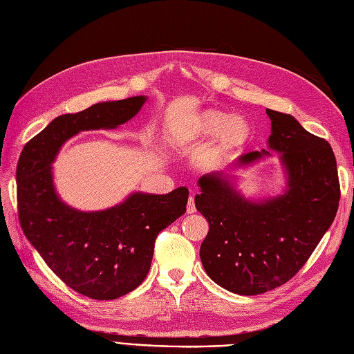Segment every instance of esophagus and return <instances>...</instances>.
I'll use <instances>...</instances> for the list:
<instances>
[{
    "mask_svg": "<svg viewBox=\"0 0 354 354\" xmlns=\"http://www.w3.org/2000/svg\"><path fill=\"white\" fill-rule=\"evenodd\" d=\"M186 211H187L189 214H194V212H196V207H195V199H194V196H190V198L187 199V208H186Z\"/></svg>",
    "mask_w": 354,
    "mask_h": 354,
    "instance_id": "obj_1",
    "label": "esophagus"
}]
</instances>
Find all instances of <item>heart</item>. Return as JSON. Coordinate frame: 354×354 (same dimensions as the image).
<instances>
[{
    "mask_svg": "<svg viewBox=\"0 0 354 354\" xmlns=\"http://www.w3.org/2000/svg\"><path fill=\"white\" fill-rule=\"evenodd\" d=\"M252 133V124L245 116L229 115L220 109H205L174 127L169 133V142L174 147L183 149L212 137L208 153L212 159H220L248 145Z\"/></svg>",
    "mask_w": 354,
    "mask_h": 354,
    "instance_id": "b5f03b06",
    "label": "heart"
}]
</instances>
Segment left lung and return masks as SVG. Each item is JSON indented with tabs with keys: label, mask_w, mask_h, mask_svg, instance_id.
I'll use <instances>...</instances> for the list:
<instances>
[{
	"label": "left lung",
	"mask_w": 354,
	"mask_h": 354,
	"mask_svg": "<svg viewBox=\"0 0 354 354\" xmlns=\"http://www.w3.org/2000/svg\"><path fill=\"white\" fill-rule=\"evenodd\" d=\"M272 121L269 147L282 153L288 174L283 195L252 202L221 174L199 178L196 209L209 224L201 260L211 279L239 295H259L301 270L335 218L339 181L330 145L294 116L266 111ZM269 155L248 152L236 165Z\"/></svg>",
	"instance_id": "8db88e82"
}]
</instances>
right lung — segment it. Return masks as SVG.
Segmentation results:
<instances>
[{"label":"right lung","mask_w":354,"mask_h":354,"mask_svg":"<svg viewBox=\"0 0 354 354\" xmlns=\"http://www.w3.org/2000/svg\"><path fill=\"white\" fill-rule=\"evenodd\" d=\"M145 102L136 95L60 115L30 138L17 162V212L25 236L63 282L94 299L120 298L145 281L158 234L186 212L189 190L133 194L121 205L82 212L57 198L51 162L69 137L121 125Z\"/></svg>","instance_id":"add662e5"}]
</instances>
